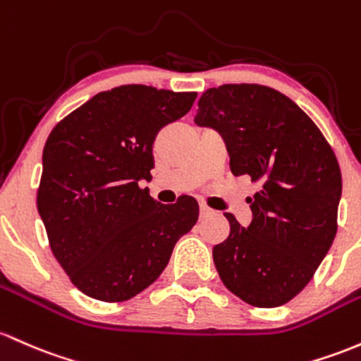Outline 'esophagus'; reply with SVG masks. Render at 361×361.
I'll return each instance as SVG.
<instances>
[{
    "label": "esophagus",
    "instance_id": "obj_1",
    "mask_svg": "<svg viewBox=\"0 0 361 361\" xmlns=\"http://www.w3.org/2000/svg\"><path fill=\"white\" fill-rule=\"evenodd\" d=\"M212 212V209L209 207L207 204H204V202H200V216L204 217V216H209V214Z\"/></svg>",
    "mask_w": 361,
    "mask_h": 361
}]
</instances>
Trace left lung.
I'll list each match as a JSON object with an SVG mask.
<instances>
[{"label": "left lung", "mask_w": 361, "mask_h": 361, "mask_svg": "<svg viewBox=\"0 0 361 361\" xmlns=\"http://www.w3.org/2000/svg\"><path fill=\"white\" fill-rule=\"evenodd\" d=\"M195 123L216 128L231 173L260 187L248 229L224 214L229 236L212 250L221 281L252 307H281L310 283L338 233L343 180L334 150L290 97L259 84L207 89Z\"/></svg>", "instance_id": "1"}]
</instances>
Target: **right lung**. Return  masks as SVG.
<instances>
[{
  "label": "right lung",
  "instance_id": "obj_1",
  "mask_svg": "<svg viewBox=\"0 0 361 361\" xmlns=\"http://www.w3.org/2000/svg\"><path fill=\"white\" fill-rule=\"evenodd\" d=\"M195 97L114 87L71 111L47 137L37 209L51 252L90 298L125 302L144 291L199 219L192 197L164 205L138 183L150 180L157 133L183 118Z\"/></svg>",
  "mask_w": 361,
  "mask_h": 361
}]
</instances>
